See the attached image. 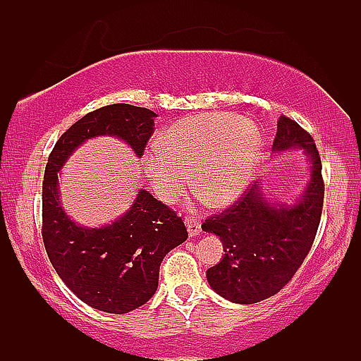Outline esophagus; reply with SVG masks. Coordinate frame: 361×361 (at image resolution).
Returning <instances> with one entry per match:
<instances>
[{"mask_svg":"<svg viewBox=\"0 0 361 361\" xmlns=\"http://www.w3.org/2000/svg\"><path fill=\"white\" fill-rule=\"evenodd\" d=\"M186 228H188L190 236H196L201 231V221L198 218L190 216V218H186Z\"/></svg>","mask_w":361,"mask_h":361,"instance_id":"34e87169","label":"esophagus"}]
</instances>
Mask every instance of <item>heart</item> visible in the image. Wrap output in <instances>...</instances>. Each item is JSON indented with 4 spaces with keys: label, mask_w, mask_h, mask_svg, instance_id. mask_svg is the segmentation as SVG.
<instances>
[{
    "label": "heart",
    "mask_w": 361,
    "mask_h": 361,
    "mask_svg": "<svg viewBox=\"0 0 361 361\" xmlns=\"http://www.w3.org/2000/svg\"><path fill=\"white\" fill-rule=\"evenodd\" d=\"M262 138L251 120L216 112L190 115L163 133L157 148L143 155V168L161 201L183 195L188 173L195 191L216 208L233 204L256 170Z\"/></svg>",
    "instance_id": "obj_1"
}]
</instances>
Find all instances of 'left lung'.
<instances>
[{
    "instance_id": "8db88e82",
    "label": "left lung",
    "mask_w": 361,
    "mask_h": 361,
    "mask_svg": "<svg viewBox=\"0 0 361 361\" xmlns=\"http://www.w3.org/2000/svg\"><path fill=\"white\" fill-rule=\"evenodd\" d=\"M304 150L310 180L294 204L269 203L254 185L223 213L201 224L219 236L224 256L206 272L216 294L234 304H256L277 294L304 262L314 244L324 208L322 161L314 138L299 123L282 115L277 120L274 152Z\"/></svg>"
}]
</instances>
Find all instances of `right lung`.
I'll return each mask as SVG.
<instances>
[{
  "instance_id": "1",
  "label": "right lung",
  "mask_w": 361,
  "mask_h": 361,
  "mask_svg": "<svg viewBox=\"0 0 361 361\" xmlns=\"http://www.w3.org/2000/svg\"><path fill=\"white\" fill-rule=\"evenodd\" d=\"M157 114L112 104L84 115L52 148L42 181V241L62 282L92 309L127 314L153 297L163 257L188 238L183 219L138 191L132 208L102 228H84L62 209L59 171L72 153L94 137H117L143 155Z\"/></svg>"
}]
</instances>
